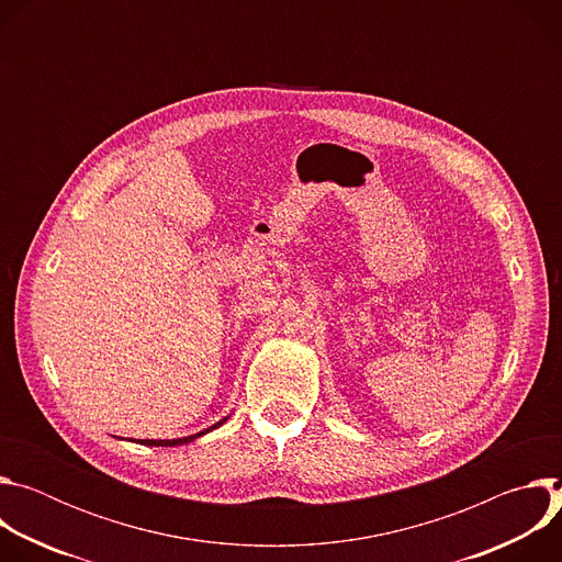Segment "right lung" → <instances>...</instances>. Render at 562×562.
Segmentation results:
<instances>
[{
    "label": "right lung",
    "mask_w": 562,
    "mask_h": 562,
    "mask_svg": "<svg viewBox=\"0 0 562 562\" xmlns=\"http://www.w3.org/2000/svg\"><path fill=\"white\" fill-rule=\"evenodd\" d=\"M226 420H228V418H222V420H220V423H215L213 427H209V429H204V431H200V434L187 436V438H173V440H137V442H139V445H148V447H178V445H187V442H193L195 438H200V436H204V434H209V431H213V429L222 427Z\"/></svg>",
    "instance_id": "1"
}]
</instances>
